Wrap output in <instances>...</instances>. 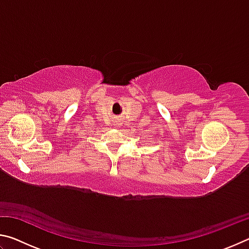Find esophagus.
<instances>
[{
  "label": "esophagus",
  "mask_w": 249,
  "mask_h": 249,
  "mask_svg": "<svg viewBox=\"0 0 249 249\" xmlns=\"http://www.w3.org/2000/svg\"><path fill=\"white\" fill-rule=\"evenodd\" d=\"M121 122H122V119H121V116H115V126H119V125H121L122 123H121Z\"/></svg>",
  "instance_id": "obj_1"
}]
</instances>
